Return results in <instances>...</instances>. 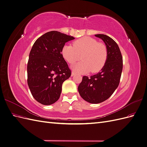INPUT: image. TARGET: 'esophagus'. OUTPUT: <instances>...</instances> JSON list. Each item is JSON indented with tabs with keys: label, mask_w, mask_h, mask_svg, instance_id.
<instances>
[{
	"label": "esophagus",
	"mask_w": 147,
	"mask_h": 147,
	"mask_svg": "<svg viewBox=\"0 0 147 147\" xmlns=\"http://www.w3.org/2000/svg\"><path fill=\"white\" fill-rule=\"evenodd\" d=\"M76 74H77V73L75 72V71H72V77L74 76V75H75Z\"/></svg>",
	"instance_id": "esophagus-1"
}]
</instances>
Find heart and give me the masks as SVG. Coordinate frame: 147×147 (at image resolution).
<instances>
[{"instance_id": "obj_1", "label": "heart", "mask_w": 147, "mask_h": 147, "mask_svg": "<svg viewBox=\"0 0 147 147\" xmlns=\"http://www.w3.org/2000/svg\"><path fill=\"white\" fill-rule=\"evenodd\" d=\"M62 55L69 64L82 61L73 66L74 70L80 72L96 73L104 66L108 57V49L104 43L97 40L84 37L73 42V46L65 45L62 49Z\"/></svg>"}]
</instances>
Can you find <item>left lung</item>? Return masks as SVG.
<instances>
[{"mask_svg":"<svg viewBox=\"0 0 147 147\" xmlns=\"http://www.w3.org/2000/svg\"><path fill=\"white\" fill-rule=\"evenodd\" d=\"M108 49V57L100 72L90 77L83 76L78 90L82 98L91 104L109 99L118 88L123 70V57L117 43L107 35L96 34Z\"/></svg>","mask_w":147,"mask_h":147,"instance_id":"left-lung-1","label":"left lung"}]
</instances>
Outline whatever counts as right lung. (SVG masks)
Segmentation results:
<instances>
[{
	"label": "right lung",
	"mask_w": 147,
	"mask_h": 147,
	"mask_svg": "<svg viewBox=\"0 0 147 147\" xmlns=\"http://www.w3.org/2000/svg\"><path fill=\"white\" fill-rule=\"evenodd\" d=\"M75 38L58 31H50L35 42L28 63V84L34 98L48 105L59 99L62 84L71 70L62 55L65 43Z\"/></svg>",
	"instance_id": "right-lung-1"
}]
</instances>
